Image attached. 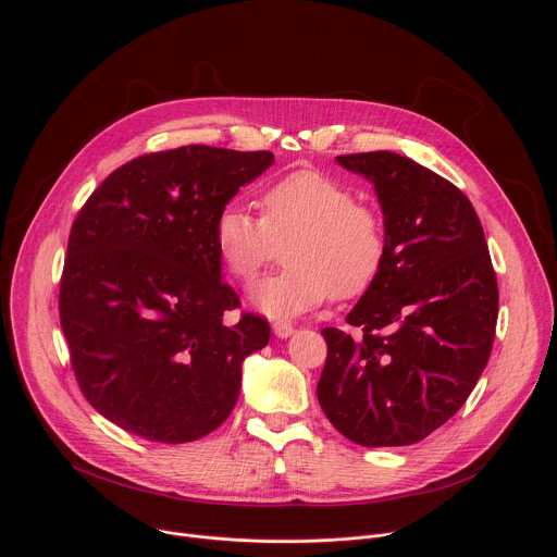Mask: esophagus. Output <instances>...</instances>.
I'll return each instance as SVG.
<instances>
[{
	"label": "esophagus",
	"mask_w": 557,
	"mask_h": 557,
	"mask_svg": "<svg viewBox=\"0 0 557 557\" xmlns=\"http://www.w3.org/2000/svg\"><path fill=\"white\" fill-rule=\"evenodd\" d=\"M273 333H275L277 337L286 339V337H290V335L295 333V329H293V324H288V322H275V324H273Z\"/></svg>",
	"instance_id": "esophagus-1"
}]
</instances>
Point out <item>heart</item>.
<instances>
[{
  "label": "heart",
  "instance_id": "1",
  "mask_svg": "<svg viewBox=\"0 0 557 557\" xmlns=\"http://www.w3.org/2000/svg\"><path fill=\"white\" fill-rule=\"evenodd\" d=\"M355 198L352 187L331 174L295 170L264 187L260 218L226 202L213 224L215 249L228 273L249 284L288 240V267L251 293L256 308L275 320L301 314L329 295L355 299L376 282L387 258L383 215Z\"/></svg>",
  "mask_w": 557,
  "mask_h": 557
}]
</instances>
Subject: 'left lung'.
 <instances>
[{
  "label": "left lung",
  "instance_id": "1",
  "mask_svg": "<svg viewBox=\"0 0 557 557\" xmlns=\"http://www.w3.org/2000/svg\"><path fill=\"white\" fill-rule=\"evenodd\" d=\"M374 185L387 258L346 322L324 329L317 399L363 447L423 441L449 421L483 374L496 337L498 282L469 198L394 151L337 156Z\"/></svg>",
  "mask_w": 557,
  "mask_h": 557
}]
</instances>
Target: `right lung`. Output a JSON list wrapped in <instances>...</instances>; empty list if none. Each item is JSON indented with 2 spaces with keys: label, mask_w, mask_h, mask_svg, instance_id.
<instances>
[{
  "label": "right lung",
  "mask_w": 557,
  "mask_h": 557,
  "mask_svg": "<svg viewBox=\"0 0 557 557\" xmlns=\"http://www.w3.org/2000/svg\"><path fill=\"white\" fill-rule=\"evenodd\" d=\"M271 151L187 145L114 170L70 228L61 331L78 387L114 425L156 443L213 432L240 394L243 361L271 326L220 280L218 211Z\"/></svg>",
  "instance_id": "obj_1"
}]
</instances>
